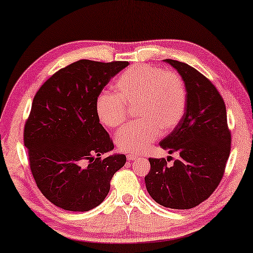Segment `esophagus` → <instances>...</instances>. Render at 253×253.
Returning a JSON list of instances; mask_svg holds the SVG:
<instances>
[{"mask_svg":"<svg viewBox=\"0 0 253 253\" xmlns=\"http://www.w3.org/2000/svg\"><path fill=\"white\" fill-rule=\"evenodd\" d=\"M126 158L129 159V161H135V159H138V156H137V155H133V154H127Z\"/></svg>","mask_w":253,"mask_h":253,"instance_id":"esophagus-1","label":"esophagus"}]
</instances>
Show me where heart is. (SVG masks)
I'll list each match as a JSON object with an SVG mask.
<instances>
[{
  "mask_svg": "<svg viewBox=\"0 0 253 253\" xmlns=\"http://www.w3.org/2000/svg\"><path fill=\"white\" fill-rule=\"evenodd\" d=\"M112 91H102L96 99L100 122L118 127L126 121V105L137 104L139 121L126 124L115 137L122 151L139 154L158 138L161 132L175 127L184 114L186 90L175 72L153 65H134L118 77Z\"/></svg>",
  "mask_w": 253,
  "mask_h": 253,
  "instance_id": "b5f03b06",
  "label": "heart"
}]
</instances>
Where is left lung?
<instances>
[{"label": "left lung", "mask_w": 253, "mask_h": 253, "mask_svg": "<svg viewBox=\"0 0 253 253\" xmlns=\"http://www.w3.org/2000/svg\"><path fill=\"white\" fill-rule=\"evenodd\" d=\"M163 61L183 80L186 105L181 121L159 146L180 157L172 166L164 158H149L145 183L157 204L190 209L211 197L223 177L231 150L226 107L216 87L199 71L183 62Z\"/></svg>", "instance_id": "obj_1"}]
</instances>
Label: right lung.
Wrapping results in <instances>:
<instances>
[{"label": "right lung", "instance_id": "1", "mask_svg": "<svg viewBox=\"0 0 253 253\" xmlns=\"http://www.w3.org/2000/svg\"><path fill=\"white\" fill-rule=\"evenodd\" d=\"M127 62L80 60L61 69L35 95L25 147L38 189L64 211H88L104 201L126 155L99 123L96 99Z\"/></svg>", "mask_w": 253, "mask_h": 253}]
</instances>
